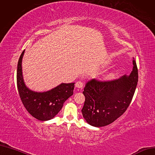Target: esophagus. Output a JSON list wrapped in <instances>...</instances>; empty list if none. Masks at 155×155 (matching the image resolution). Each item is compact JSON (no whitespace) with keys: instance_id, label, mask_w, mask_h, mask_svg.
<instances>
[{"instance_id":"34e87169","label":"esophagus","mask_w":155,"mask_h":155,"mask_svg":"<svg viewBox=\"0 0 155 155\" xmlns=\"http://www.w3.org/2000/svg\"><path fill=\"white\" fill-rule=\"evenodd\" d=\"M76 87L78 88H81L82 89L83 87V83L81 81H78L76 83Z\"/></svg>"}]
</instances>
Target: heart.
<instances>
[{"mask_svg": "<svg viewBox=\"0 0 155 155\" xmlns=\"http://www.w3.org/2000/svg\"><path fill=\"white\" fill-rule=\"evenodd\" d=\"M114 78H115V74H113V73H110V74H107V75L105 76L104 78L106 79H113Z\"/></svg>", "mask_w": 155, "mask_h": 155, "instance_id": "obj_1", "label": "heart"}]
</instances>
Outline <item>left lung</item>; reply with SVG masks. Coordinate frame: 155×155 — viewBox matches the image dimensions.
<instances>
[{"label":"left lung","mask_w":155,"mask_h":155,"mask_svg":"<svg viewBox=\"0 0 155 155\" xmlns=\"http://www.w3.org/2000/svg\"><path fill=\"white\" fill-rule=\"evenodd\" d=\"M130 75L112 81H88L83 94L85 101L81 112L88 124L94 127L107 126L123 114L134 95L138 82V69L133 58Z\"/></svg>","instance_id":"8db88e82"}]
</instances>
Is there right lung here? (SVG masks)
<instances>
[{
  "label": "right lung",
  "mask_w": 155,
  "mask_h": 155,
  "mask_svg": "<svg viewBox=\"0 0 155 155\" xmlns=\"http://www.w3.org/2000/svg\"><path fill=\"white\" fill-rule=\"evenodd\" d=\"M25 50L18 62L17 82L21 101L24 107L35 118L41 121L55 117L65 101L73 95L75 83H62L57 87L45 92H35L31 90L24 82L22 73V58Z\"/></svg>",
  "instance_id": "right-lung-1"
}]
</instances>
